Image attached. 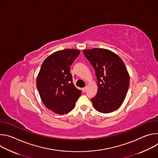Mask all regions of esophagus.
<instances>
[{
    "label": "esophagus",
    "instance_id": "1",
    "mask_svg": "<svg viewBox=\"0 0 158 158\" xmlns=\"http://www.w3.org/2000/svg\"><path fill=\"white\" fill-rule=\"evenodd\" d=\"M86 90H87V87H84L82 89V91L83 93H85L86 91Z\"/></svg>",
    "mask_w": 158,
    "mask_h": 158
}]
</instances>
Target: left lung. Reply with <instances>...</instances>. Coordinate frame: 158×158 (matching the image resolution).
Masks as SVG:
<instances>
[{
  "label": "left lung",
  "instance_id": "left-lung-1",
  "mask_svg": "<svg viewBox=\"0 0 158 158\" xmlns=\"http://www.w3.org/2000/svg\"><path fill=\"white\" fill-rule=\"evenodd\" d=\"M98 79V93L91 101L102 113H109L123 104L129 85V76L121 59L110 51L94 48L83 50Z\"/></svg>",
  "mask_w": 158,
  "mask_h": 158
}]
</instances>
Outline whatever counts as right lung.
Returning <instances> with one entry per match:
<instances>
[{"label":"right lung","mask_w":158,"mask_h":158,"mask_svg":"<svg viewBox=\"0 0 158 158\" xmlns=\"http://www.w3.org/2000/svg\"><path fill=\"white\" fill-rule=\"evenodd\" d=\"M76 49L57 51L43 62L36 85L46 107L58 114L71 112L82 92L73 82L70 67L79 55Z\"/></svg>","instance_id":"add662e5"}]
</instances>
